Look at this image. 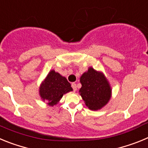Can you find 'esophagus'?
<instances>
[{"label": "esophagus", "instance_id": "1", "mask_svg": "<svg viewBox=\"0 0 148 148\" xmlns=\"http://www.w3.org/2000/svg\"><path fill=\"white\" fill-rule=\"evenodd\" d=\"M71 87H72V88L73 89V90H74V91H76V89H77L76 84H75V83H72L71 84Z\"/></svg>", "mask_w": 148, "mask_h": 148}]
</instances>
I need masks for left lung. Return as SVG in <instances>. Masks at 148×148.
<instances>
[{
  "label": "left lung",
  "instance_id": "left-lung-1",
  "mask_svg": "<svg viewBox=\"0 0 148 148\" xmlns=\"http://www.w3.org/2000/svg\"><path fill=\"white\" fill-rule=\"evenodd\" d=\"M81 95L86 105L92 110H97L104 107L110 99L111 89L102 73L90 67L80 78Z\"/></svg>",
  "mask_w": 148,
  "mask_h": 148
}]
</instances>
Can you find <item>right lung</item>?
Listing matches in <instances>:
<instances>
[{"instance_id":"add662e5","label":"right lung","mask_w":148,"mask_h":148,"mask_svg":"<svg viewBox=\"0 0 148 148\" xmlns=\"http://www.w3.org/2000/svg\"><path fill=\"white\" fill-rule=\"evenodd\" d=\"M72 90L71 84L66 78L52 70L40 86V95L43 100L48 101L49 105L53 106L59 101L64 94Z\"/></svg>"}]
</instances>
